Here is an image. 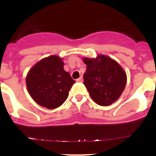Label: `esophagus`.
Here are the masks:
<instances>
[{"instance_id": "esophagus-1", "label": "esophagus", "mask_w": 156, "mask_h": 156, "mask_svg": "<svg viewBox=\"0 0 156 156\" xmlns=\"http://www.w3.org/2000/svg\"><path fill=\"white\" fill-rule=\"evenodd\" d=\"M77 81H78V82H83V78H82V76L80 77L79 78H78V79H77Z\"/></svg>"}]
</instances>
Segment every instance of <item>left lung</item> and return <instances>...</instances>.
Instances as JSON below:
<instances>
[{
    "mask_svg": "<svg viewBox=\"0 0 156 156\" xmlns=\"http://www.w3.org/2000/svg\"><path fill=\"white\" fill-rule=\"evenodd\" d=\"M83 62L87 66L83 84L93 101L97 104L107 106L118 100L127 82L123 68L105 55H98L95 58L84 57Z\"/></svg>",
    "mask_w": 156,
    "mask_h": 156,
    "instance_id": "obj_1",
    "label": "left lung"
}]
</instances>
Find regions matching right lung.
<instances>
[{"mask_svg": "<svg viewBox=\"0 0 156 156\" xmlns=\"http://www.w3.org/2000/svg\"><path fill=\"white\" fill-rule=\"evenodd\" d=\"M75 83L69 73L64 69L63 60L55 55L37 62L26 76L27 89L32 99L48 109L63 104Z\"/></svg>", "mask_w": 156, "mask_h": 156, "instance_id": "1", "label": "right lung"}]
</instances>
